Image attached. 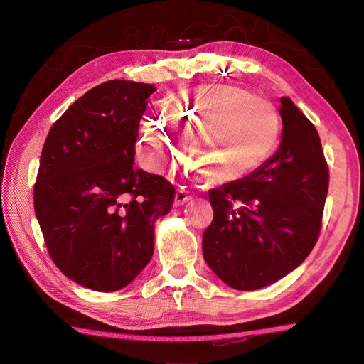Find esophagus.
Listing matches in <instances>:
<instances>
[{
	"mask_svg": "<svg viewBox=\"0 0 364 364\" xmlns=\"http://www.w3.org/2000/svg\"><path fill=\"white\" fill-rule=\"evenodd\" d=\"M190 199H191L190 188H188V186H185V185H181L179 188H178V191H176V196H174V205L176 206H181L185 202H188Z\"/></svg>",
	"mask_w": 364,
	"mask_h": 364,
	"instance_id": "obj_1",
	"label": "esophagus"
}]
</instances>
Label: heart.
Returning <instances> with one entry per match:
<instances>
[{
    "mask_svg": "<svg viewBox=\"0 0 364 364\" xmlns=\"http://www.w3.org/2000/svg\"><path fill=\"white\" fill-rule=\"evenodd\" d=\"M193 127L185 147L194 142V158L214 182L245 178L269 159L279 136V118L269 102L235 85H205L171 97L164 117L141 127V147L150 167L168 159L176 129Z\"/></svg>",
    "mask_w": 364,
    "mask_h": 364,
    "instance_id": "1",
    "label": "heart"
}]
</instances>
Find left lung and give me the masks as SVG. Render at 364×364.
<instances>
[{
	"instance_id": "1",
	"label": "left lung",
	"mask_w": 364,
	"mask_h": 364,
	"mask_svg": "<svg viewBox=\"0 0 364 364\" xmlns=\"http://www.w3.org/2000/svg\"><path fill=\"white\" fill-rule=\"evenodd\" d=\"M278 151L243 179L209 193L214 218L203 257L237 290L281 279L310 255L321 235L329 170L314 124L281 98Z\"/></svg>"
}]
</instances>
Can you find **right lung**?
<instances>
[{
    "instance_id": "add662e5",
    "label": "right lung",
    "mask_w": 364,
    "mask_h": 364,
    "mask_svg": "<svg viewBox=\"0 0 364 364\" xmlns=\"http://www.w3.org/2000/svg\"><path fill=\"white\" fill-rule=\"evenodd\" d=\"M149 83L109 80L54 121L35 182V213L53 262L97 291L126 287L155 247V220L174 186L135 168V142Z\"/></svg>"
}]
</instances>
